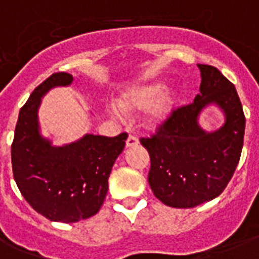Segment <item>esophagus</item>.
<instances>
[{"instance_id":"1","label":"esophagus","mask_w":259,"mask_h":259,"mask_svg":"<svg viewBox=\"0 0 259 259\" xmlns=\"http://www.w3.org/2000/svg\"><path fill=\"white\" fill-rule=\"evenodd\" d=\"M138 138L137 137H134V136H132L130 134L129 137H127V140H126V146L127 148H132V146H137L138 145Z\"/></svg>"}]
</instances>
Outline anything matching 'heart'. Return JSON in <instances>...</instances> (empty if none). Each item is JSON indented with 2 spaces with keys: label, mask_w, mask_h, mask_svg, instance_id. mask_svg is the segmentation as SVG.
<instances>
[{
  "label": "heart",
  "mask_w": 259,
  "mask_h": 259,
  "mask_svg": "<svg viewBox=\"0 0 259 259\" xmlns=\"http://www.w3.org/2000/svg\"><path fill=\"white\" fill-rule=\"evenodd\" d=\"M166 86L161 82H153L132 87L121 95L119 103H110L109 110L114 117L123 118L126 113H137L148 110L146 125L157 129L170 118L176 103L173 94H165Z\"/></svg>",
  "instance_id": "b5f03b06"
}]
</instances>
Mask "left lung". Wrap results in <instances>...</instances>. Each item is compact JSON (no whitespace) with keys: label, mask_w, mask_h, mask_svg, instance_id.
<instances>
[{"label":"left lung","mask_w":259,"mask_h":259,"mask_svg":"<svg viewBox=\"0 0 259 259\" xmlns=\"http://www.w3.org/2000/svg\"><path fill=\"white\" fill-rule=\"evenodd\" d=\"M200 93L149 138H141L150 156L148 181L154 196L175 208H192L221 195L231 180L245 137V114L237 90L218 68L197 64ZM209 104L225 114L224 126L208 134L198 115Z\"/></svg>","instance_id":"left-lung-1"}]
</instances>
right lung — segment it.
Instances as JSON below:
<instances>
[{
    "label": "right lung",
    "mask_w": 259,
    "mask_h": 259,
    "mask_svg": "<svg viewBox=\"0 0 259 259\" xmlns=\"http://www.w3.org/2000/svg\"><path fill=\"white\" fill-rule=\"evenodd\" d=\"M74 78L56 72L33 90L21 107L12 144V168L20 192L36 212L52 222L74 223L101 209L109 176L125 148L127 134H86L76 142L54 146L40 134L37 111L51 89L70 86Z\"/></svg>",
    "instance_id": "obj_1"
}]
</instances>
